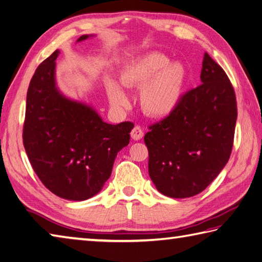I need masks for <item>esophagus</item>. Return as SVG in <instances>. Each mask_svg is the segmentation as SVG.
Wrapping results in <instances>:
<instances>
[{
  "instance_id": "obj_1",
  "label": "esophagus",
  "mask_w": 262,
  "mask_h": 262,
  "mask_svg": "<svg viewBox=\"0 0 262 262\" xmlns=\"http://www.w3.org/2000/svg\"><path fill=\"white\" fill-rule=\"evenodd\" d=\"M130 136L134 141L142 140L143 136H144V133H143V129L141 128V126H135L134 128H133V130L130 133Z\"/></svg>"
}]
</instances>
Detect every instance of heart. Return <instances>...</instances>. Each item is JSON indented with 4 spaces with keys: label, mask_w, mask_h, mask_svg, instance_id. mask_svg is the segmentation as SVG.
I'll return each instance as SVG.
<instances>
[{
    "label": "heart",
    "mask_w": 262,
    "mask_h": 262,
    "mask_svg": "<svg viewBox=\"0 0 262 262\" xmlns=\"http://www.w3.org/2000/svg\"><path fill=\"white\" fill-rule=\"evenodd\" d=\"M165 54L151 52L132 60L121 70L119 79L126 88H142V110L153 118L171 115L179 105L188 79L187 69L179 62H169ZM107 93L115 107H125L128 96L118 83L107 82Z\"/></svg>",
    "instance_id": "obj_1"
}]
</instances>
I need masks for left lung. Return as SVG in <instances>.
<instances>
[{"instance_id": "8db88e82", "label": "left lung", "mask_w": 262, "mask_h": 262, "mask_svg": "<svg viewBox=\"0 0 262 262\" xmlns=\"http://www.w3.org/2000/svg\"><path fill=\"white\" fill-rule=\"evenodd\" d=\"M202 84L182 96L178 108L144 136L148 173L158 190L188 198L205 190L223 170L232 152L236 98L224 70L207 53Z\"/></svg>"}]
</instances>
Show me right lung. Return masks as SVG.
<instances>
[{"mask_svg":"<svg viewBox=\"0 0 262 262\" xmlns=\"http://www.w3.org/2000/svg\"><path fill=\"white\" fill-rule=\"evenodd\" d=\"M58 54L57 49L43 60L30 81L22 137L43 186L60 198L81 202L101 190L117 153L129 144L134 124H107L91 105L64 97L55 81Z\"/></svg>","mask_w":262,"mask_h":262,"instance_id":"add662e5","label":"right lung"}]
</instances>
